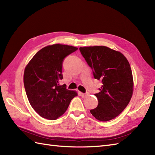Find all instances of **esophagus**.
Instances as JSON below:
<instances>
[{"instance_id":"34e87169","label":"esophagus","mask_w":155,"mask_h":155,"mask_svg":"<svg viewBox=\"0 0 155 155\" xmlns=\"http://www.w3.org/2000/svg\"><path fill=\"white\" fill-rule=\"evenodd\" d=\"M81 97H87V96H88V94H89V93H81Z\"/></svg>"}]
</instances>
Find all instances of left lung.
Here are the masks:
<instances>
[{
    "label": "left lung",
    "instance_id": "left-lung-1",
    "mask_svg": "<svg viewBox=\"0 0 155 155\" xmlns=\"http://www.w3.org/2000/svg\"><path fill=\"white\" fill-rule=\"evenodd\" d=\"M80 51L94 78L103 85L97 97L98 106L91 110L93 116L101 121H108L118 116L132 98L133 77L129 62L119 51L104 46L80 47Z\"/></svg>",
    "mask_w": 155,
    "mask_h": 155
}]
</instances>
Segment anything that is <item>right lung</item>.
<instances>
[{"label": "right lung", "mask_w": 155, "mask_h": 155, "mask_svg": "<svg viewBox=\"0 0 155 155\" xmlns=\"http://www.w3.org/2000/svg\"><path fill=\"white\" fill-rule=\"evenodd\" d=\"M77 47L54 44L42 48L26 66L24 85L32 108L41 117L56 120L63 114L78 94L60 85L63 59Z\"/></svg>", "instance_id": "right-lung-1"}]
</instances>
